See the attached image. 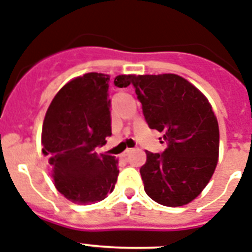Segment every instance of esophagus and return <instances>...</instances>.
<instances>
[{"label":"esophagus","mask_w":252,"mask_h":252,"mask_svg":"<svg viewBox=\"0 0 252 252\" xmlns=\"http://www.w3.org/2000/svg\"><path fill=\"white\" fill-rule=\"evenodd\" d=\"M132 152H134V149H131V148H127V149H126V150H125V152H124V156H125V157L130 156V154H131V153H132Z\"/></svg>","instance_id":"obj_1"}]
</instances>
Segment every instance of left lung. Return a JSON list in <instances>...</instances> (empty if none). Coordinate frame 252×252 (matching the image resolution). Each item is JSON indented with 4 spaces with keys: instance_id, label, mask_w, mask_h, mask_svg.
<instances>
[{
    "instance_id": "left-lung-1",
    "label": "left lung",
    "mask_w": 252,
    "mask_h": 252,
    "mask_svg": "<svg viewBox=\"0 0 252 252\" xmlns=\"http://www.w3.org/2000/svg\"><path fill=\"white\" fill-rule=\"evenodd\" d=\"M132 84L149 127L163 132L168 144L162 154L145 152L144 190L164 206L186 205L209 184L218 163L219 126L212 105L176 74L134 75Z\"/></svg>"
}]
</instances>
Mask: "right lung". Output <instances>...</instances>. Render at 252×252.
Masks as SVG:
<instances>
[{
  "label": "right lung",
  "mask_w": 252,
  "mask_h": 252,
  "mask_svg": "<svg viewBox=\"0 0 252 252\" xmlns=\"http://www.w3.org/2000/svg\"><path fill=\"white\" fill-rule=\"evenodd\" d=\"M134 75H118V88L128 87ZM109 76L89 72L74 77L56 94L42 127V153L48 158L53 184L76 204L102 201L117 182L118 159L95 153L111 132Z\"/></svg>",
  "instance_id": "add662e5"
}]
</instances>
